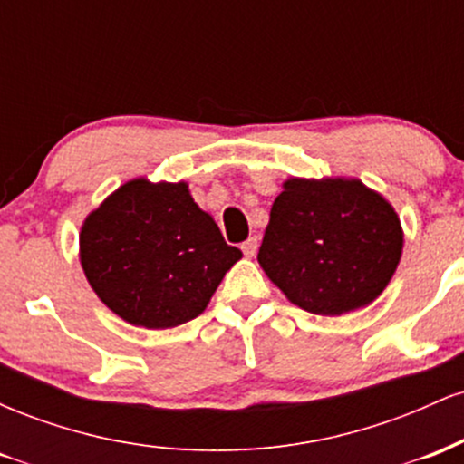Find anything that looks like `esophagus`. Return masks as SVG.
<instances>
[{"label": "esophagus", "mask_w": 464, "mask_h": 464, "mask_svg": "<svg viewBox=\"0 0 464 464\" xmlns=\"http://www.w3.org/2000/svg\"><path fill=\"white\" fill-rule=\"evenodd\" d=\"M259 248V239L257 237H248L246 242H242V253L246 255V257H253L255 253H257Z\"/></svg>", "instance_id": "esophagus-1"}]
</instances>
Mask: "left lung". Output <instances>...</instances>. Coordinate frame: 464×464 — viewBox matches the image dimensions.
Returning a JSON list of instances; mask_svg holds the SVG:
<instances>
[{"instance_id":"obj_1","label":"left lung","mask_w":464,"mask_h":464,"mask_svg":"<svg viewBox=\"0 0 464 464\" xmlns=\"http://www.w3.org/2000/svg\"><path fill=\"white\" fill-rule=\"evenodd\" d=\"M401 244L395 209L360 180L292 179L273 202L257 259L301 310L340 316L382 295Z\"/></svg>"}]
</instances>
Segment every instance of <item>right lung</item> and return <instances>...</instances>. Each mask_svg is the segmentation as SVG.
<instances>
[{
  "mask_svg": "<svg viewBox=\"0 0 464 464\" xmlns=\"http://www.w3.org/2000/svg\"><path fill=\"white\" fill-rule=\"evenodd\" d=\"M239 257L185 183L130 180L80 233V262L95 295L148 329L179 327L202 314Z\"/></svg>",
  "mask_w": 464,
  "mask_h": 464,
  "instance_id": "right-lung-1",
  "label": "right lung"
}]
</instances>
